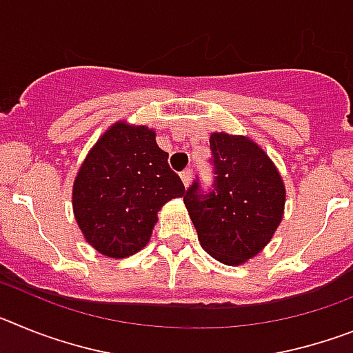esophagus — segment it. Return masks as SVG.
Wrapping results in <instances>:
<instances>
[{
	"label": "esophagus",
	"instance_id": "1",
	"mask_svg": "<svg viewBox=\"0 0 353 353\" xmlns=\"http://www.w3.org/2000/svg\"><path fill=\"white\" fill-rule=\"evenodd\" d=\"M180 179H182V182H183V185H189V183H191V180H192V170H185V171H182V173H180Z\"/></svg>",
	"mask_w": 353,
	"mask_h": 353
}]
</instances>
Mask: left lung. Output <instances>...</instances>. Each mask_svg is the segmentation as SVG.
Masks as SVG:
<instances>
[{
  "label": "left lung",
  "instance_id": "left-lung-1",
  "mask_svg": "<svg viewBox=\"0 0 353 353\" xmlns=\"http://www.w3.org/2000/svg\"><path fill=\"white\" fill-rule=\"evenodd\" d=\"M214 182L196 176L183 194L201 248L226 265L248 261L272 239L283 219L285 185L267 154L244 136H210Z\"/></svg>",
  "mask_w": 353,
  "mask_h": 353
}]
</instances>
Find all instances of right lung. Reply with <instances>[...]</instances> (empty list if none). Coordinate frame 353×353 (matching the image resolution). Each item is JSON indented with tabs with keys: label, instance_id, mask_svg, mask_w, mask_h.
I'll use <instances>...</instances> for the list:
<instances>
[{
	"label": "right lung",
	"instance_id": "add662e5",
	"mask_svg": "<svg viewBox=\"0 0 353 353\" xmlns=\"http://www.w3.org/2000/svg\"><path fill=\"white\" fill-rule=\"evenodd\" d=\"M183 192L154 130L120 121L83 162L72 203L84 239L105 256L125 258L148 244L157 212Z\"/></svg>",
	"mask_w": 353,
	"mask_h": 353
}]
</instances>
